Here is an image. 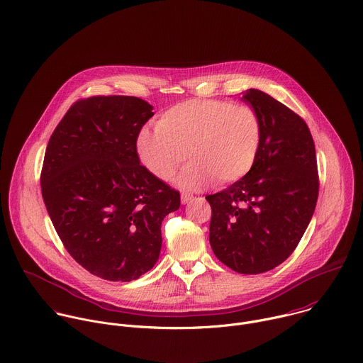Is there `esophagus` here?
<instances>
[{
    "label": "esophagus",
    "instance_id": "obj_1",
    "mask_svg": "<svg viewBox=\"0 0 363 363\" xmlns=\"http://www.w3.org/2000/svg\"><path fill=\"white\" fill-rule=\"evenodd\" d=\"M193 200V194H190V193H183L182 194V203L183 204H187L189 201H191Z\"/></svg>",
    "mask_w": 363,
    "mask_h": 363
}]
</instances>
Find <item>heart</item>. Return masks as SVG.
<instances>
[{"label": "heart", "instance_id": "1", "mask_svg": "<svg viewBox=\"0 0 363 363\" xmlns=\"http://www.w3.org/2000/svg\"><path fill=\"white\" fill-rule=\"evenodd\" d=\"M262 136L257 111L220 99H189L164 111L156 129L138 138V155L157 179L169 180L187 159L177 177L186 189H200L216 180L230 184L252 169Z\"/></svg>", "mask_w": 363, "mask_h": 363}]
</instances>
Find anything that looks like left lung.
Listing matches in <instances>:
<instances>
[{
	"instance_id": "obj_1",
	"label": "left lung",
	"mask_w": 363,
	"mask_h": 363,
	"mask_svg": "<svg viewBox=\"0 0 363 363\" xmlns=\"http://www.w3.org/2000/svg\"><path fill=\"white\" fill-rule=\"evenodd\" d=\"M242 101L261 119V145L248 174L206 197L208 237L216 257L233 271L261 274L296 248L312 218L319 180L303 119L258 89H248Z\"/></svg>"
}]
</instances>
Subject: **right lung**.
Returning <instances> with one entry per match:
<instances>
[{"mask_svg":"<svg viewBox=\"0 0 363 363\" xmlns=\"http://www.w3.org/2000/svg\"><path fill=\"white\" fill-rule=\"evenodd\" d=\"M152 109L135 96L81 99L47 146L41 190L51 221L72 258L108 281L129 282L153 268L162 221L180 207V193L138 156Z\"/></svg>","mask_w":363,"mask_h":363,"instance_id":"obj_1","label":"right lung"}]
</instances>
